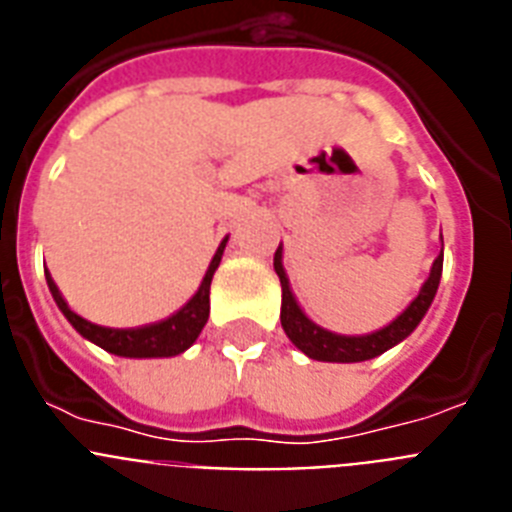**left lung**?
I'll list each match as a JSON object with an SVG mask.
<instances>
[{
  "label": "left lung",
  "mask_w": 512,
  "mask_h": 512,
  "mask_svg": "<svg viewBox=\"0 0 512 512\" xmlns=\"http://www.w3.org/2000/svg\"><path fill=\"white\" fill-rule=\"evenodd\" d=\"M274 271H277L279 282H282V328L287 333V338L300 348L302 354L310 356L315 361H338V364H354V361H366L374 359V356L384 354L387 348H392L395 343H400L402 338H408L418 323L423 320V315L431 307L433 297H436L438 282H441L443 271V251L436 261H433L431 277L425 279V284L420 287L418 297L410 302V307L402 312L400 318L392 320L387 328L377 330V333H369V336H338V333H330V330L320 328V325L312 323L305 312L300 310V305L292 297V289H289L287 274H284L282 266V246L274 253Z\"/></svg>",
  "instance_id": "8db88e82"
}]
</instances>
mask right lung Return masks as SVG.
Masks as SVG:
<instances>
[{"label":"right lung","instance_id":"1","mask_svg":"<svg viewBox=\"0 0 512 512\" xmlns=\"http://www.w3.org/2000/svg\"><path fill=\"white\" fill-rule=\"evenodd\" d=\"M225 238L220 246H217L215 256L210 261V269H207L205 279H202L197 295L187 302L179 312H174L171 318L161 320V323L143 325V328H104V325H94L89 320H84L81 315H76L66 300L58 292L56 282L51 279V274L45 271V279H48V287H51V295L56 300L58 310L66 315L71 325L79 330L81 336L89 338L92 343L102 346L104 351L117 356H128V359H156V356H176L187 351L197 336L205 328L207 318H210V282L215 269L220 266L225 251Z\"/></svg>","mask_w":512,"mask_h":512}]
</instances>
